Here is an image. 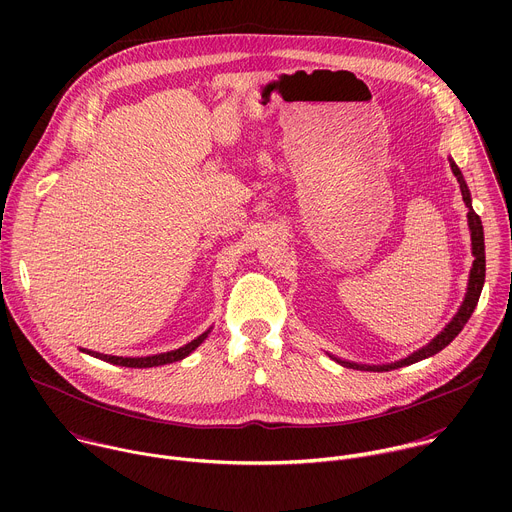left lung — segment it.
Returning a JSON list of instances; mask_svg holds the SVG:
<instances>
[{
    "label": "left lung",
    "mask_w": 512,
    "mask_h": 512,
    "mask_svg": "<svg viewBox=\"0 0 512 512\" xmlns=\"http://www.w3.org/2000/svg\"><path fill=\"white\" fill-rule=\"evenodd\" d=\"M450 160V168L460 184V190H462V198L466 202V208H468V227H470V239H472V255H474V263H472V269H470V277H468V289H466V296H464V302L460 306V310L456 312V316L448 322V326L437 334L431 342H427L423 348L415 350L413 354L401 358V360H395V362H389V364H358V362H352V360H342L334 354H328L332 360H336L338 364H342V367L346 369H356V371H373V373H383V371H393V369H401V367H407V364H413V362H419L423 358H429L433 354L440 352L442 348H446L464 328V324L470 320L476 304H478V298L482 294V285H484V275H486V255H484V231H482V221L480 216L474 212L472 208V196H470V190H468V184L460 172V168L456 166V162L452 158Z\"/></svg>",
    "instance_id": "8db88e82"
}]
</instances>
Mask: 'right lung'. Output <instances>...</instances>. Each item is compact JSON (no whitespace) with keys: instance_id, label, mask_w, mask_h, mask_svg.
<instances>
[{"instance_id":"1","label":"right lung","mask_w":512,"mask_h":512,"mask_svg":"<svg viewBox=\"0 0 512 512\" xmlns=\"http://www.w3.org/2000/svg\"><path fill=\"white\" fill-rule=\"evenodd\" d=\"M210 330H212V326L206 332H202L200 336H196L192 342H188V344H184V346H180L176 350L160 352V354H152V356H113V354H103V352H95V350H89V348H79V350L85 352V354H91V356H95L99 360H105V362H111V364H119V367L152 369V367H162V364H170V362L186 358L192 350H196L206 340Z\"/></svg>"}]
</instances>
